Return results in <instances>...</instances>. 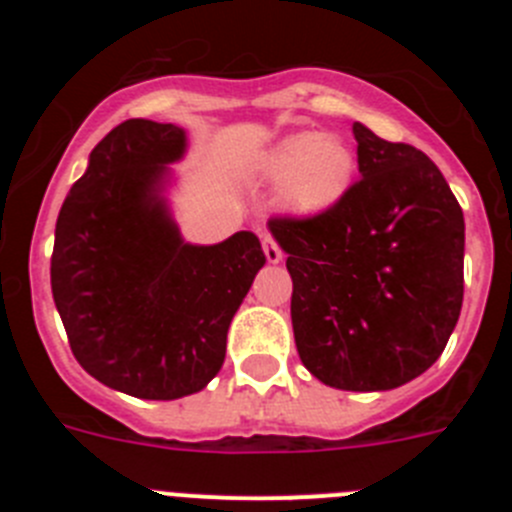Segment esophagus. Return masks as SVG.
Instances as JSON below:
<instances>
[{
    "mask_svg": "<svg viewBox=\"0 0 512 512\" xmlns=\"http://www.w3.org/2000/svg\"><path fill=\"white\" fill-rule=\"evenodd\" d=\"M264 253H266V261H269V264H279V261H282V248L277 246V241H274V238H271V235H266L264 238Z\"/></svg>",
    "mask_w": 512,
    "mask_h": 512,
    "instance_id": "34e87169",
    "label": "esophagus"
}]
</instances>
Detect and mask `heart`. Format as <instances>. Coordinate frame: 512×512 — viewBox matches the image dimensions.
<instances>
[{"label":"heart","mask_w":512,"mask_h":512,"mask_svg":"<svg viewBox=\"0 0 512 512\" xmlns=\"http://www.w3.org/2000/svg\"><path fill=\"white\" fill-rule=\"evenodd\" d=\"M259 174L279 184V202L297 217H320L336 210L356 176V156L330 133H295L277 140L259 158Z\"/></svg>","instance_id":"1"}]
</instances>
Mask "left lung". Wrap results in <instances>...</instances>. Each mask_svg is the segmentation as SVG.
Listing matches in <instances>:
<instances>
[{
    "instance_id": "1",
    "label": "left lung",
    "mask_w": 512,
    "mask_h": 512,
    "mask_svg": "<svg viewBox=\"0 0 512 512\" xmlns=\"http://www.w3.org/2000/svg\"><path fill=\"white\" fill-rule=\"evenodd\" d=\"M359 174L336 210L271 217L287 253L307 372L336 390H395L449 343L464 300V212L438 166L354 122Z\"/></svg>"
}]
</instances>
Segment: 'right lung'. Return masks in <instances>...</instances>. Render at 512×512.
<instances>
[{
    "instance_id": "obj_1",
    "label": "right lung",
    "mask_w": 512,
    "mask_h": 512,
    "mask_svg": "<svg viewBox=\"0 0 512 512\" xmlns=\"http://www.w3.org/2000/svg\"><path fill=\"white\" fill-rule=\"evenodd\" d=\"M187 151L171 122L125 120L99 140L63 200L51 289L76 361L125 395L200 392L225 361L235 310L266 264L251 230L184 243L161 197Z\"/></svg>"
}]
</instances>
